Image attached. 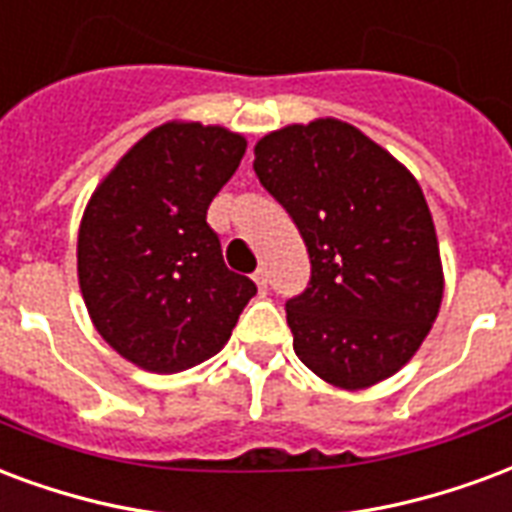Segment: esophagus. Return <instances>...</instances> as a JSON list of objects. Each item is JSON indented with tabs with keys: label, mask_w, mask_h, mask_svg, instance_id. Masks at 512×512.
<instances>
[{
	"label": "esophagus",
	"mask_w": 512,
	"mask_h": 512,
	"mask_svg": "<svg viewBox=\"0 0 512 512\" xmlns=\"http://www.w3.org/2000/svg\"><path fill=\"white\" fill-rule=\"evenodd\" d=\"M252 279H255L257 290H260V293H266V290H268V274H266V271H263V268H257L255 274H252Z\"/></svg>",
	"instance_id": "obj_1"
}]
</instances>
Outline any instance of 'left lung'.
<instances>
[{
  "mask_svg": "<svg viewBox=\"0 0 512 512\" xmlns=\"http://www.w3.org/2000/svg\"><path fill=\"white\" fill-rule=\"evenodd\" d=\"M255 173L301 230L312 279L287 301L295 355L363 391L418 352L445 274L418 179L347 121L287 124L257 140Z\"/></svg>",
  "mask_w": 512,
  "mask_h": 512,
  "instance_id": "1",
  "label": "left lung"
}]
</instances>
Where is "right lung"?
I'll list each match as a JSON object with an SVG mask.
<instances>
[{"mask_svg":"<svg viewBox=\"0 0 512 512\" xmlns=\"http://www.w3.org/2000/svg\"><path fill=\"white\" fill-rule=\"evenodd\" d=\"M246 138L165 121L97 184L78 227V285L94 328L143 372L176 374L217 355L257 293L227 271L206 211Z\"/></svg>","mask_w":512,"mask_h":512,"instance_id":"1","label":"right lung"}]
</instances>
